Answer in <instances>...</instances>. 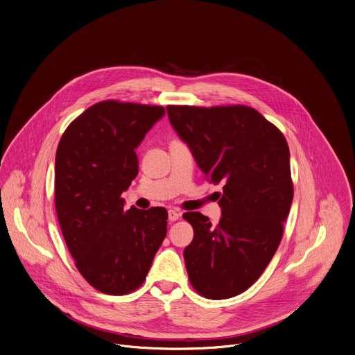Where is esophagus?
I'll list each match as a JSON object with an SVG mask.
<instances>
[{"mask_svg": "<svg viewBox=\"0 0 355 355\" xmlns=\"http://www.w3.org/2000/svg\"><path fill=\"white\" fill-rule=\"evenodd\" d=\"M180 216H181V214H180L177 210H173V209H170V210H168V220H170V221H175V220H178V218H180Z\"/></svg>", "mask_w": 355, "mask_h": 355, "instance_id": "34e87169", "label": "esophagus"}]
</instances>
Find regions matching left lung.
<instances>
[{"label":"left lung","mask_w":355,"mask_h":355,"mask_svg":"<svg viewBox=\"0 0 355 355\" xmlns=\"http://www.w3.org/2000/svg\"><path fill=\"white\" fill-rule=\"evenodd\" d=\"M167 111L205 178L223 185L217 225L199 211L182 214L193 228L184 250L191 286L209 300L235 297L261 277L282 241L294 195L287 141L244 104Z\"/></svg>","instance_id":"8db88e82"}]
</instances>
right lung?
I'll use <instances>...</instances> for the list:
<instances>
[{"label": "right lung", "instance_id": "1", "mask_svg": "<svg viewBox=\"0 0 355 355\" xmlns=\"http://www.w3.org/2000/svg\"><path fill=\"white\" fill-rule=\"evenodd\" d=\"M162 105L104 100L68 125L55 155V211L69 254L97 291L138 290L167 234V210L124 209L138 174L135 149L164 115Z\"/></svg>", "mask_w": 355, "mask_h": 355}]
</instances>
